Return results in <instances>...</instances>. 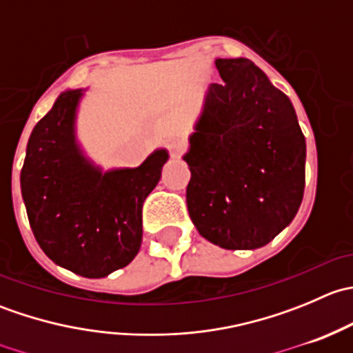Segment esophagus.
<instances>
[{"label": "esophagus", "mask_w": 353, "mask_h": 353, "mask_svg": "<svg viewBox=\"0 0 353 353\" xmlns=\"http://www.w3.org/2000/svg\"><path fill=\"white\" fill-rule=\"evenodd\" d=\"M184 148H186L184 140H172L169 143V154L170 157H179L184 152Z\"/></svg>", "instance_id": "esophagus-1"}]
</instances>
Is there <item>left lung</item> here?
Listing matches in <instances>:
<instances>
[{
    "instance_id": "left-lung-1",
    "label": "left lung",
    "mask_w": 353,
    "mask_h": 353,
    "mask_svg": "<svg viewBox=\"0 0 353 353\" xmlns=\"http://www.w3.org/2000/svg\"><path fill=\"white\" fill-rule=\"evenodd\" d=\"M184 155L198 232L223 249H258L294 220L305 184V138L290 99L245 58L216 59Z\"/></svg>"
}]
</instances>
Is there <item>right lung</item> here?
Returning <instances> with one entry per match:
<instances>
[{"instance_id": "obj_1", "label": "right lung", "mask_w": 353, "mask_h": 353, "mask_svg": "<svg viewBox=\"0 0 353 353\" xmlns=\"http://www.w3.org/2000/svg\"><path fill=\"white\" fill-rule=\"evenodd\" d=\"M83 92L68 90L35 124L20 186L35 241L77 275L102 279L133 261L141 245V208L169 155L157 150L137 169L102 172L74 138Z\"/></svg>"}]
</instances>
